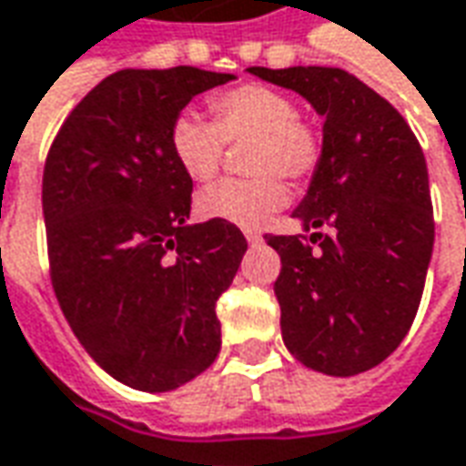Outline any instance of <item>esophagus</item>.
<instances>
[{"instance_id": "34e87169", "label": "esophagus", "mask_w": 466, "mask_h": 466, "mask_svg": "<svg viewBox=\"0 0 466 466\" xmlns=\"http://www.w3.org/2000/svg\"><path fill=\"white\" fill-rule=\"evenodd\" d=\"M244 239L249 244H259L262 242V234L257 232V229H244Z\"/></svg>"}]
</instances>
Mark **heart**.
Wrapping results in <instances>:
<instances>
[{"mask_svg": "<svg viewBox=\"0 0 466 466\" xmlns=\"http://www.w3.org/2000/svg\"><path fill=\"white\" fill-rule=\"evenodd\" d=\"M211 120L194 110L178 113L168 143L181 171L194 181L219 174L224 143L249 146L247 164L257 177L229 178L204 188L197 209L204 219L255 229L288 204L285 174L295 181L310 178L323 161V136L298 116L295 100L278 87L247 83L211 97Z\"/></svg>", "mask_w": 466, "mask_h": 466, "instance_id": "heart-1", "label": "heart"}]
</instances>
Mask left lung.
I'll use <instances>...</instances> for the list:
<instances>
[{
	"label": "left lung",
	"instance_id": "8db88e82",
	"mask_svg": "<svg viewBox=\"0 0 466 466\" xmlns=\"http://www.w3.org/2000/svg\"><path fill=\"white\" fill-rule=\"evenodd\" d=\"M249 73L325 118L323 161L292 211L312 234H265L282 262V340L308 369L356 376L391 356L421 302L434 247L424 151L401 113L340 67Z\"/></svg>",
	"mask_w": 466,
	"mask_h": 466
}]
</instances>
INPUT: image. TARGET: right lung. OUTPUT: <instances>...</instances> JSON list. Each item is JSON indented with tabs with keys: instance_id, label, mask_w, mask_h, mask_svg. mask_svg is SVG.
Listing matches in <instances>:
<instances>
[{
	"instance_id": "right-lung-1",
	"label": "right lung",
	"mask_w": 466,
	"mask_h": 466,
	"mask_svg": "<svg viewBox=\"0 0 466 466\" xmlns=\"http://www.w3.org/2000/svg\"><path fill=\"white\" fill-rule=\"evenodd\" d=\"M234 80L199 67L118 70L52 141L42 177L52 288L90 358L113 379L174 391L222 348L217 300L247 239L234 224H187L191 178L168 131L188 100Z\"/></svg>"
}]
</instances>
